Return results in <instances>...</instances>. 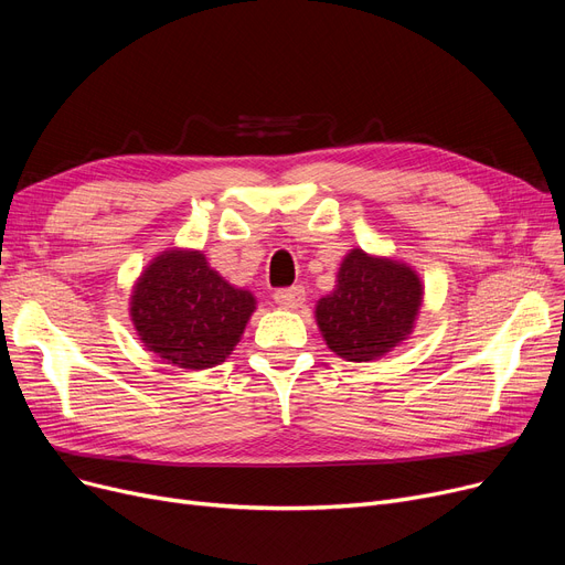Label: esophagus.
I'll return each mask as SVG.
<instances>
[{
	"label": "esophagus",
	"instance_id": "obj_1",
	"mask_svg": "<svg viewBox=\"0 0 565 565\" xmlns=\"http://www.w3.org/2000/svg\"><path fill=\"white\" fill-rule=\"evenodd\" d=\"M307 300L305 288L302 286H292V288H281L275 292V302L284 309H300Z\"/></svg>",
	"mask_w": 565,
	"mask_h": 565
}]
</instances>
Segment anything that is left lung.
Listing matches in <instances>:
<instances>
[{"label": "left lung", "mask_w": 565, "mask_h": 565, "mask_svg": "<svg viewBox=\"0 0 565 565\" xmlns=\"http://www.w3.org/2000/svg\"><path fill=\"white\" fill-rule=\"evenodd\" d=\"M424 305L419 273L394 256L352 247L334 290L316 302L322 341L345 362H373L405 343Z\"/></svg>", "instance_id": "1"}]
</instances>
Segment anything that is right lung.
Instances as JSON below:
<instances>
[{"label":"right lung","mask_w":565,"mask_h":565,"mask_svg":"<svg viewBox=\"0 0 565 565\" xmlns=\"http://www.w3.org/2000/svg\"><path fill=\"white\" fill-rule=\"evenodd\" d=\"M254 311L252 290L228 284L201 249L188 247L160 252L130 295V320L143 348L185 371L226 362Z\"/></svg>","instance_id":"obj_1"}]
</instances>
